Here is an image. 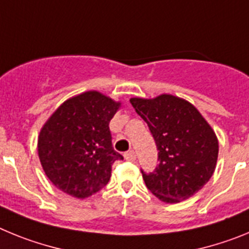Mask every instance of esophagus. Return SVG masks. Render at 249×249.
I'll use <instances>...</instances> for the list:
<instances>
[{
  "instance_id": "esophagus-1",
  "label": "esophagus",
  "mask_w": 249,
  "mask_h": 249,
  "mask_svg": "<svg viewBox=\"0 0 249 249\" xmlns=\"http://www.w3.org/2000/svg\"><path fill=\"white\" fill-rule=\"evenodd\" d=\"M124 158H126L127 160H136V152L133 151V149H129L128 152H126V153H124Z\"/></svg>"
}]
</instances>
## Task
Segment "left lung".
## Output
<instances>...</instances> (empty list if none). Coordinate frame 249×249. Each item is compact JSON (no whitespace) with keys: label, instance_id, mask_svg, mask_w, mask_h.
I'll use <instances>...</instances> for the list:
<instances>
[{"label":"left lung","instance_id":"obj_1","mask_svg":"<svg viewBox=\"0 0 249 249\" xmlns=\"http://www.w3.org/2000/svg\"><path fill=\"white\" fill-rule=\"evenodd\" d=\"M129 102L148 124L158 149L155 171H142L147 188L166 203L192 197L215 169L218 140L212 127L192 103L172 94Z\"/></svg>","mask_w":249,"mask_h":249}]
</instances>
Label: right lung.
Here are the masks:
<instances>
[{
    "label": "right lung",
    "mask_w": 249,
    "mask_h": 249,
    "mask_svg": "<svg viewBox=\"0 0 249 249\" xmlns=\"http://www.w3.org/2000/svg\"><path fill=\"white\" fill-rule=\"evenodd\" d=\"M121 102L97 91L65 101L43 124L38 157L52 183L76 198H87L108 183L122 156L112 147L109 121Z\"/></svg>",
    "instance_id": "right-lung-1"
}]
</instances>
